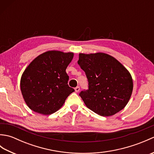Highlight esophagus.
Listing matches in <instances>:
<instances>
[{
  "mask_svg": "<svg viewBox=\"0 0 154 154\" xmlns=\"http://www.w3.org/2000/svg\"><path fill=\"white\" fill-rule=\"evenodd\" d=\"M75 92L78 93L80 91V87H76L75 88Z\"/></svg>",
  "mask_w": 154,
  "mask_h": 154,
  "instance_id": "1",
  "label": "esophagus"
}]
</instances>
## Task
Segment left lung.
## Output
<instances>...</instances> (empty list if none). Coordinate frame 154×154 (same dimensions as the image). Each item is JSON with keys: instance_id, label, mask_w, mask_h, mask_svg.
Returning <instances> with one entry per match:
<instances>
[{"instance_id": "8db88e82", "label": "left lung", "mask_w": 154, "mask_h": 154, "mask_svg": "<svg viewBox=\"0 0 154 154\" xmlns=\"http://www.w3.org/2000/svg\"><path fill=\"white\" fill-rule=\"evenodd\" d=\"M77 63L88 80V89L81 91L79 96L89 109L109 116L125 107L132 93L133 81L119 61L104 53L79 54Z\"/></svg>"}]
</instances>
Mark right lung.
Wrapping results in <instances>:
<instances>
[{"label":"right lung","instance_id":"right-lung-1","mask_svg":"<svg viewBox=\"0 0 154 154\" xmlns=\"http://www.w3.org/2000/svg\"><path fill=\"white\" fill-rule=\"evenodd\" d=\"M73 53L49 51L32 61L23 73L20 89L28 107L35 112L48 115L63 106L75 91L67 82L66 69Z\"/></svg>","mask_w":154,"mask_h":154}]
</instances>
